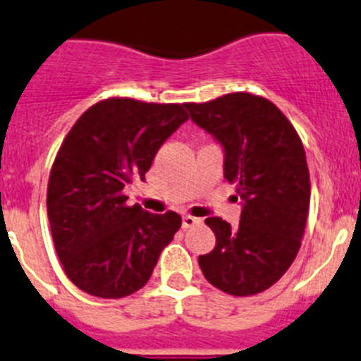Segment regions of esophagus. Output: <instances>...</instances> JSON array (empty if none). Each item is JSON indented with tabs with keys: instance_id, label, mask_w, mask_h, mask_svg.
<instances>
[{
	"instance_id": "esophagus-1",
	"label": "esophagus",
	"mask_w": 361,
	"mask_h": 361,
	"mask_svg": "<svg viewBox=\"0 0 361 361\" xmlns=\"http://www.w3.org/2000/svg\"><path fill=\"white\" fill-rule=\"evenodd\" d=\"M181 223H183V228H190V226L201 223V219H197V217H194V216H188V214H187V216H183Z\"/></svg>"
}]
</instances>
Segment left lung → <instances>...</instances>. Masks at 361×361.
<instances>
[{"instance_id": "left-lung-1", "label": "left lung", "mask_w": 361, "mask_h": 361, "mask_svg": "<svg viewBox=\"0 0 361 361\" xmlns=\"http://www.w3.org/2000/svg\"><path fill=\"white\" fill-rule=\"evenodd\" d=\"M185 106L225 149V178L243 203L237 228L221 217L204 219L216 248L197 257L200 268L217 290L257 295L288 271L300 250L311 194L304 145L264 97L239 92Z\"/></svg>"}]
</instances>
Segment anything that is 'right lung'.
Masks as SVG:
<instances>
[{
	"label": "right lung",
	"mask_w": 361,
	"mask_h": 361,
	"mask_svg": "<svg viewBox=\"0 0 361 361\" xmlns=\"http://www.w3.org/2000/svg\"><path fill=\"white\" fill-rule=\"evenodd\" d=\"M187 118L185 104L113 97L70 129L51 165L47 210L55 252L79 290L122 298L147 284L181 217L129 207L124 187L145 180L158 149Z\"/></svg>",
	"instance_id": "add662e5"
}]
</instances>
